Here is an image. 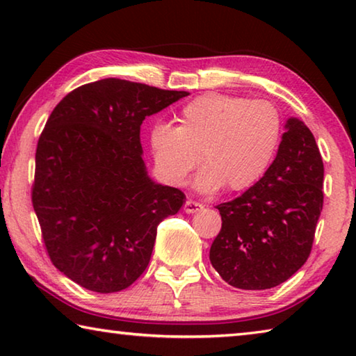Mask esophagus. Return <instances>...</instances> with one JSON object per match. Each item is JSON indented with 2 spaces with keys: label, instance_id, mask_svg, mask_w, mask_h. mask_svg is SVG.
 <instances>
[{
  "label": "esophagus",
  "instance_id": "1",
  "mask_svg": "<svg viewBox=\"0 0 356 356\" xmlns=\"http://www.w3.org/2000/svg\"><path fill=\"white\" fill-rule=\"evenodd\" d=\"M184 210H185V213H196V212H200V210H202V204L191 201V200H186Z\"/></svg>",
  "mask_w": 356,
  "mask_h": 356
}]
</instances>
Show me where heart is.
Segmentation results:
<instances>
[{
	"label": "heart",
	"mask_w": 356,
	"mask_h": 356,
	"mask_svg": "<svg viewBox=\"0 0 356 356\" xmlns=\"http://www.w3.org/2000/svg\"><path fill=\"white\" fill-rule=\"evenodd\" d=\"M281 131V114L270 102L210 92L180 110L177 127L155 124L149 147L168 184L184 185L201 160L204 168L195 184L204 195L222 186L243 191L272 165Z\"/></svg>",
	"instance_id": "heart-1"
}]
</instances>
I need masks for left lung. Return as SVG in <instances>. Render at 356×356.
<instances>
[{"mask_svg":"<svg viewBox=\"0 0 356 356\" xmlns=\"http://www.w3.org/2000/svg\"><path fill=\"white\" fill-rule=\"evenodd\" d=\"M284 127L278 154L262 179L216 206L222 222L209 257L232 287H276L309 257L323 206V161L303 120L289 118Z\"/></svg>","mask_w":356,"mask_h":356,"instance_id":"1","label":"left lung"}]
</instances>
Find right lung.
<instances>
[{"instance_id": "1", "label": "right lung", "mask_w": 356, "mask_h": 356, "mask_svg": "<svg viewBox=\"0 0 356 356\" xmlns=\"http://www.w3.org/2000/svg\"><path fill=\"white\" fill-rule=\"evenodd\" d=\"M186 91L105 78L65 95L35 150L33 207L59 272L92 292L111 293L140 278L156 226L185 195L154 182L143 160L141 124Z\"/></svg>"}]
</instances>
